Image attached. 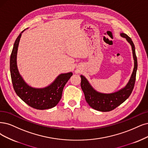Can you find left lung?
<instances>
[{"mask_svg": "<svg viewBox=\"0 0 148 148\" xmlns=\"http://www.w3.org/2000/svg\"><path fill=\"white\" fill-rule=\"evenodd\" d=\"M122 37L125 38L132 46L133 57L134 60V68L132 75L127 84L124 88L113 93H101L96 91L88 82V81L81 75V88L82 89L86 102L95 110L101 112H109L118 107L123 103L130 96L134 89L136 73L137 70V58L135 53V49L133 41L131 38L126 34L121 33L120 34Z\"/></svg>", "mask_w": 148, "mask_h": 148, "instance_id": "8db88e82", "label": "left lung"}]
</instances>
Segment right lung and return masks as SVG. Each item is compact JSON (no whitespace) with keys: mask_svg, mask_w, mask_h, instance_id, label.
<instances>
[{"mask_svg":"<svg viewBox=\"0 0 148 148\" xmlns=\"http://www.w3.org/2000/svg\"><path fill=\"white\" fill-rule=\"evenodd\" d=\"M24 30L16 40L10 56V73L13 88L17 95L30 107L38 110L51 108L57 106L61 99L64 86L73 73L60 74L50 85L45 88H35L27 85L20 75L16 63L19 42Z\"/></svg>","mask_w":148,"mask_h":148,"instance_id":"obj_1","label":"right lung"}]
</instances>
